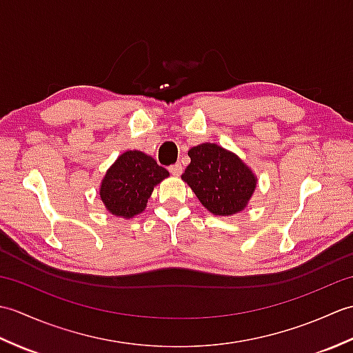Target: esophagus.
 <instances>
[{
    "label": "esophagus",
    "mask_w": 353,
    "mask_h": 353,
    "mask_svg": "<svg viewBox=\"0 0 353 353\" xmlns=\"http://www.w3.org/2000/svg\"><path fill=\"white\" fill-rule=\"evenodd\" d=\"M168 170H170V172H171L172 176H181V174H182V165H181V163L171 165V167H170Z\"/></svg>",
    "instance_id": "obj_1"
}]
</instances>
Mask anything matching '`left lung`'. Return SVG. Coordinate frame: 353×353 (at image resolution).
I'll return each instance as SVG.
<instances>
[{"label":"left lung","instance_id":"1","mask_svg":"<svg viewBox=\"0 0 353 353\" xmlns=\"http://www.w3.org/2000/svg\"><path fill=\"white\" fill-rule=\"evenodd\" d=\"M191 163L182 174L200 203L215 215L243 211L256 188L252 170L234 153L216 144L192 147Z\"/></svg>","mask_w":353,"mask_h":353}]
</instances>
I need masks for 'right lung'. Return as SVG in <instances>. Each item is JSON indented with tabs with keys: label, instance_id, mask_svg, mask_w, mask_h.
Listing matches in <instances>:
<instances>
[{
	"label": "right lung",
	"instance_id": "right-lung-1",
	"mask_svg": "<svg viewBox=\"0 0 353 353\" xmlns=\"http://www.w3.org/2000/svg\"><path fill=\"white\" fill-rule=\"evenodd\" d=\"M168 176L170 172L153 157L138 150L125 152L108 170L100 197L109 212L132 219L144 211L154 186Z\"/></svg>",
	"mask_w": 353,
	"mask_h": 353
}]
</instances>
